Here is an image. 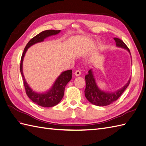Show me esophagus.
I'll use <instances>...</instances> for the list:
<instances>
[{
    "label": "esophagus",
    "instance_id": "1",
    "mask_svg": "<svg viewBox=\"0 0 146 146\" xmlns=\"http://www.w3.org/2000/svg\"><path fill=\"white\" fill-rule=\"evenodd\" d=\"M74 74H75L76 76H79L80 75V74H81V72H80V70H77L75 72H74Z\"/></svg>",
    "mask_w": 146,
    "mask_h": 146
}]
</instances>
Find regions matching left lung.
<instances>
[{"label": "left lung", "instance_id": "obj_1", "mask_svg": "<svg viewBox=\"0 0 146 146\" xmlns=\"http://www.w3.org/2000/svg\"><path fill=\"white\" fill-rule=\"evenodd\" d=\"M113 39L115 40L116 44L118 47L126 49L130 52L129 49L121 40L117 38H114ZM88 72V74L87 75L85 76V84H86L85 90V97L91 104L99 106L108 105L118 100L129 85L131 80V79H129L128 82L121 89L112 92V93H108V92H105L99 89L96 84L92 69L89 70Z\"/></svg>", "mask_w": 146, "mask_h": 146}]
</instances>
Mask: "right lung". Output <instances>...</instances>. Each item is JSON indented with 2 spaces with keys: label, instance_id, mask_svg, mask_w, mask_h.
Returning a JSON list of instances; mask_svg holds the SVG:
<instances>
[{
  "label": "right lung",
  "instance_id": "obj_1",
  "mask_svg": "<svg viewBox=\"0 0 146 146\" xmlns=\"http://www.w3.org/2000/svg\"><path fill=\"white\" fill-rule=\"evenodd\" d=\"M60 31H61V30H45L38 34L33 38H31L28 41L24 49L20 61V72L23 78L26 94L32 102H33L38 105L43 106V107H52V106H54L58 104L61 102L64 94L66 85L72 79V70H68L62 72L61 75L58 77V79H56L54 85H52L50 90L44 94H38L32 90L31 88L29 87V85L27 83L25 79L22 69L23 58L28 48H30L31 46L36 44L37 42L43 41L46 38L52 36V35L58 34Z\"/></svg>",
  "mask_w": 146,
  "mask_h": 146
}]
</instances>
